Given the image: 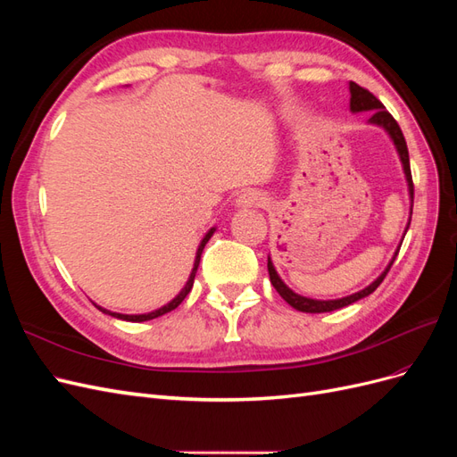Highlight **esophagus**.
I'll list each match as a JSON object with an SVG mask.
<instances>
[{
  "mask_svg": "<svg viewBox=\"0 0 457 457\" xmlns=\"http://www.w3.org/2000/svg\"><path fill=\"white\" fill-rule=\"evenodd\" d=\"M267 204L265 195H261L255 188H247L237 200V207H262Z\"/></svg>",
  "mask_w": 457,
  "mask_h": 457,
  "instance_id": "1",
  "label": "esophagus"
}]
</instances>
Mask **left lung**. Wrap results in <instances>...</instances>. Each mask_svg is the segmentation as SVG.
<instances>
[{"label": "left lung", "mask_w": 457, "mask_h": 457, "mask_svg": "<svg viewBox=\"0 0 457 457\" xmlns=\"http://www.w3.org/2000/svg\"><path fill=\"white\" fill-rule=\"evenodd\" d=\"M349 91H351V112L356 114V112H371L370 116V123L371 126H378V128H383L386 131V135L391 137V141L395 143V148L398 152V158L400 162H403V170H404V175H406V183H408V195H410V219H408V225L404 228V237L406 232L410 228V220H411V207H413V183H411V171H410V156H408V146H406V141H404V135L403 131H400L396 120L386 112L385 106L381 104V101H378L376 96H373L368 89L361 87L358 84H354V81H349ZM404 240V238H403ZM400 245H403V242H400ZM400 245L396 247V252L391 259L389 265H386V269L378 276L376 280H373L370 286H366L364 289H361V292H356L353 295H347V297H341V299H328V301H322V299H311V297H303L299 294H295L294 289H289L282 278L278 276V272H276L272 261H270V255H269V276H270V284L274 286L276 292H278L282 295V299L287 303V305H292L295 311H301V312H331V311H337V309H343V307H349L353 305V303H356L358 299H364L368 297L370 294H373L378 289V286L383 282V278L386 276V272H389L391 265L395 262L396 255H398V250Z\"/></svg>", "instance_id": "left-lung-1"}]
</instances>
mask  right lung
Masks as SVG:
<instances>
[{"label": "right lung", "instance_id": "add662e5", "mask_svg": "<svg viewBox=\"0 0 457 457\" xmlns=\"http://www.w3.org/2000/svg\"><path fill=\"white\" fill-rule=\"evenodd\" d=\"M213 232H215V227L207 230V234L202 238V242H200V245H198V252H196L195 267H192V272H190V276H188V280H187L185 287L181 289V292L177 294V297H173V299L168 303V305H163V307H160V309H156V311H152V312H146V314H120V312L106 311V309H103V307H99V305H95V307L99 309V311H103L104 314H110V316H114V318H120V320H128V322H146V320H152V318H158V316H162V314H165V312H170V311L177 309V307L183 303V299L188 295V292L192 289V284H195V276H196V270H198V265H200L202 252H204L205 244L210 242V238L213 237Z\"/></svg>", "mask_w": 457, "mask_h": 457}]
</instances>
